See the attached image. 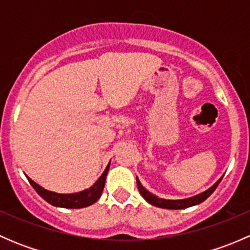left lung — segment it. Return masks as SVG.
Returning <instances> with one entry per match:
<instances>
[{
    "label": "left lung",
    "instance_id": "1",
    "mask_svg": "<svg viewBox=\"0 0 250 250\" xmlns=\"http://www.w3.org/2000/svg\"><path fill=\"white\" fill-rule=\"evenodd\" d=\"M221 181H218V183L214 184L210 188H208L207 191H204L203 193H200V195L195 196V197L188 198V200H176V201H170V200H163V198H158L157 196H153L152 193L148 192L146 188H143V185L140 184V181L137 179V185L138 188H139L140 195L147 201L148 203L152 204V206L158 207V208H165V209H184V208H188L191 206H196L198 203H202L203 201H206L211 193L215 191V188H218L219 183Z\"/></svg>",
    "mask_w": 250,
    "mask_h": 250
}]
</instances>
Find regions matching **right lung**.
<instances>
[{"label":"right lung","mask_w":250,"mask_h":250,"mask_svg":"<svg viewBox=\"0 0 250 250\" xmlns=\"http://www.w3.org/2000/svg\"><path fill=\"white\" fill-rule=\"evenodd\" d=\"M109 167L110 165L107 166L105 172L103 173V175L98 179V181L92 186V188H89L88 190L81 191V192L77 193H69V195H62V193L48 191L46 188L37 185V184L35 183V181H32L29 176H26V178L27 180H29V183L31 184L32 188L36 190V192L39 193L44 201H47L48 203L52 204V206L62 207V208L77 209L90 206V204L95 203L99 200V197L103 193V190H104L105 180H106V174L109 172Z\"/></svg>","instance_id":"add662e5"}]
</instances>
